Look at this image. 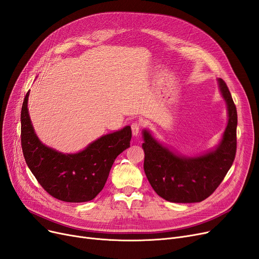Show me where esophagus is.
I'll return each mask as SVG.
<instances>
[{
	"label": "esophagus",
	"mask_w": 259,
	"mask_h": 259,
	"mask_svg": "<svg viewBox=\"0 0 259 259\" xmlns=\"http://www.w3.org/2000/svg\"><path fill=\"white\" fill-rule=\"evenodd\" d=\"M140 129H141V123L139 121H134L131 125V130H132V134L133 137H138L140 133Z\"/></svg>",
	"instance_id": "1"
}]
</instances>
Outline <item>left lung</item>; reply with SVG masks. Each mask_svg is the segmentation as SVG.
I'll return each instance as SVG.
<instances>
[{"label":"left lung","instance_id":"obj_1","mask_svg":"<svg viewBox=\"0 0 259 259\" xmlns=\"http://www.w3.org/2000/svg\"><path fill=\"white\" fill-rule=\"evenodd\" d=\"M221 96L227 104L228 125L215 148L200 155L179 154L143 130L144 170L154 192L175 203H194L209 197L220 185L236 154L237 111L227 83L218 78Z\"/></svg>","mask_w":259,"mask_h":259}]
</instances>
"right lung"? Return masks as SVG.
Listing matches in <instances>:
<instances>
[{
	"instance_id": "1",
	"label": "right lung",
	"mask_w": 259,
	"mask_h": 259,
	"mask_svg": "<svg viewBox=\"0 0 259 259\" xmlns=\"http://www.w3.org/2000/svg\"><path fill=\"white\" fill-rule=\"evenodd\" d=\"M27 92L21 110V145L25 162L40 185L64 202H88L102 192L118 154L130 147L131 127L100 137L76 153H63L44 145L28 113Z\"/></svg>"
}]
</instances>
